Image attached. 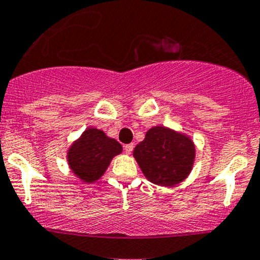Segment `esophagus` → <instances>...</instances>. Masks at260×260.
<instances>
[{
  "label": "esophagus",
  "instance_id": "1",
  "mask_svg": "<svg viewBox=\"0 0 260 260\" xmlns=\"http://www.w3.org/2000/svg\"><path fill=\"white\" fill-rule=\"evenodd\" d=\"M134 149V144H127V145L124 146V150L126 154H131V151H133Z\"/></svg>",
  "mask_w": 260,
  "mask_h": 260
}]
</instances>
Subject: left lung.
<instances>
[{
	"label": "left lung",
	"mask_w": 260,
	"mask_h": 260,
	"mask_svg": "<svg viewBox=\"0 0 260 260\" xmlns=\"http://www.w3.org/2000/svg\"><path fill=\"white\" fill-rule=\"evenodd\" d=\"M134 157L152 184L175 186L185 180L195 160L191 138L167 126H154L134 149Z\"/></svg>",
	"instance_id": "left-lung-1"
}]
</instances>
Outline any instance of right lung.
Returning <instances> with one entry per match:
<instances>
[{
	"label": "right lung",
	"instance_id": "add662e5",
	"mask_svg": "<svg viewBox=\"0 0 260 260\" xmlns=\"http://www.w3.org/2000/svg\"><path fill=\"white\" fill-rule=\"evenodd\" d=\"M122 146L103 130L87 127L68 150L72 173L84 183H95L105 174L112 157L121 154Z\"/></svg>",
	"mask_w": 260,
	"mask_h": 260
}]
</instances>
